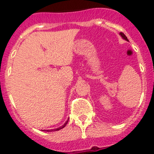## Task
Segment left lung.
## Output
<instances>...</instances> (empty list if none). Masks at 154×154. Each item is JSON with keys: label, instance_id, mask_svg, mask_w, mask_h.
Listing matches in <instances>:
<instances>
[{"label": "left lung", "instance_id": "left-lung-1", "mask_svg": "<svg viewBox=\"0 0 154 154\" xmlns=\"http://www.w3.org/2000/svg\"><path fill=\"white\" fill-rule=\"evenodd\" d=\"M120 35H121V36H122V38H123V39L126 40V41H129V40L127 39L126 36H125V35L124 33H123V32H120Z\"/></svg>", "mask_w": 154, "mask_h": 154}]
</instances>
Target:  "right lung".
Listing matches in <instances>:
<instances>
[{
	"mask_svg": "<svg viewBox=\"0 0 154 154\" xmlns=\"http://www.w3.org/2000/svg\"><path fill=\"white\" fill-rule=\"evenodd\" d=\"M68 121H69V120H68ZM68 121L66 122H65V124L63 125L62 126H60V127H59V128H57V129H48V130H44V131H47V132H51V131H57V130H60V129H63V128H64V127L65 126V125H67V123H68Z\"/></svg>",
	"mask_w": 154,
	"mask_h": 154,
	"instance_id": "obj_1",
	"label": "right lung"
}]
</instances>
